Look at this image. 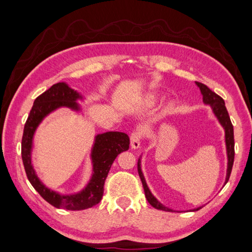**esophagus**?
<instances>
[{"label": "esophagus", "instance_id": "1", "mask_svg": "<svg viewBox=\"0 0 252 252\" xmlns=\"http://www.w3.org/2000/svg\"><path fill=\"white\" fill-rule=\"evenodd\" d=\"M131 147L132 149H139L141 146V139H142V133L140 131H134L131 134Z\"/></svg>", "mask_w": 252, "mask_h": 252}]
</instances>
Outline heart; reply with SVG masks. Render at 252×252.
Listing matches in <instances>:
<instances>
[{
	"label": "heart",
	"mask_w": 252,
	"mask_h": 252,
	"mask_svg": "<svg viewBox=\"0 0 252 252\" xmlns=\"http://www.w3.org/2000/svg\"><path fill=\"white\" fill-rule=\"evenodd\" d=\"M161 99V94L156 91H146L142 94L139 98V107L140 108H151L154 107L157 102ZM177 101L171 99L165 107L166 112H171L176 109Z\"/></svg>",
	"instance_id": "heart-1"
}]
</instances>
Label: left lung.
I'll list each match as a JSON object with an SVG mask.
<instances>
[{
  "instance_id": "left-lung-1",
  "label": "left lung",
  "mask_w": 252,
  "mask_h": 252,
  "mask_svg": "<svg viewBox=\"0 0 252 252\" xmlns=\"http://www.w3.org/2000/svg\"><path fill=\"white\" fill-rule=\"evenodd\" d=\"M195 85L199 87L201 95H202V100H203L204 105L210 106L212 112H213V115L220 122V125L223 126L224 132H225V146H226V155H227V169H226V177H225V182H224V186H225L226 184H227V181L229 179L231 168H233V164H234V157H235L234 127H233V125H231L230 118L228 116L227 109H226V107H225V101L223 100V98L220 97L219 95H216L214 92H212L208 86L204 85V84L195 82ZM137 171H139L143 188H144L146 199H147V201H149V203L153 206V208H155L157 210L166 211V212H175L172 209L168 208V206L162 204L161 202L158 201V199H157L156 196L152 193L151 189L149 188V186H147V184H146L144 174H143V171H142V156H140L139 160H137ZM201 208H203V206H199V208H195L191 211L192 212L198 211Z\"/></svg>"
}]
</instances>
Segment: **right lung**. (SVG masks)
I'll return each instance as SVG.
<instances>
[{"instance_id": "obj_1", "label": "right lung", "mask_w": 252, "mask_h": 252, "mask_svg": "<svg viewBox=\"0 0 252 252\" xmlns=\"http://www.w3.org/2000/svg\"><path fill=\"white\" fill-rule=\"evenodd\" d=\"M78 100L85 98L81 93L73 90L68 84L61 82L54 84L33 101V106L25 123L22 140V158L27 178L36 191L48 203L57 209L82 211L99 203L103 194V186L112 162L120 153L129 150L130 139L125 132L108 131L98 133L94 137L91 150L92 175L84 188L73 193H61L47 187L39 178L32 164L33 139L42 121L61 108L81 112L83 108Z\"/></svg>"}]
</instances>
